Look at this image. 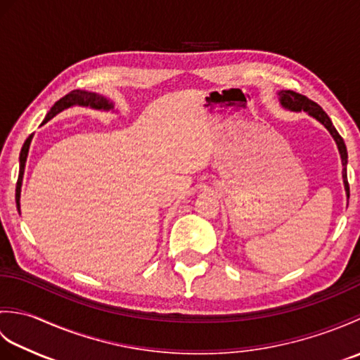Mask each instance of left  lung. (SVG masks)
I'll use <instances>...</instances> for the list:
<instances>
[{"label": "left lung", "instance_id": "1", "mask_svg": "<svg viewBox=\"0 0 360 360\" xmlns=\"http://www.w3.org/2000/svg\"><path fill=\"white\" fill-rule=\"evenodd\" d=\"M280 96V102L281 105L285 106L288 110H292V111H307L309 116L316 117L319 122H322V124L326 127L328 131L331 133V136L334 137L335 143H338L339 151H340V158H342V165H343V184H345V190H347V195L349 198V184H348V178H347V159H348V153H347V147H345V142H343L342 136L338 133V129L334 128L331 119L328 117V114L323 111V108L320 105H317L316 102H312L311 98H308L307 96L303 94H298L295 91H290V89H285V91H280L278 93Z\"/></svg>", "mask_w": 360, "mask_h": 360}]
</instances>
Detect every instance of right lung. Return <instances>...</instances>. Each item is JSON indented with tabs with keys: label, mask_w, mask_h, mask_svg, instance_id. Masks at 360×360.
<instances>
[{
	"label": "right lung",
	"mask_w": 360,
	"mask_h": 360,
	"mask_svg": "<svg viewBox=\"0 0 360 360\" xmlns=\"http://www.w3.org/2000/svg\"><path fill=\"white\" fill-rule=\"evenodd\" d=\"M72 105H82V106H91V108L96 110H110L112 108V103L110 101H106L105 97L94 94V93H86V91H80V89H74L71 93H68L65 97L60 98L56 105L52 106L51 111L48 112V116L43 120V124L51 120L56 114L60 111H63L65 108H70ZM32 136H29L25 145L21 148V155H20V176H18V182H17V192H15V196H17V205L20 209V193H21V181H22V174H25V167H26V159H27V153H29V145Z\"/></svg>",
	"instance_id": "add662e5"
}]
</instances>
